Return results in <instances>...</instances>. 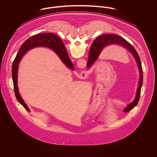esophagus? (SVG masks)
I'll use <instances>...</instances> for the list:
<instances>
[{"mask_svg":"<svg viewBox=\"0 0 157 157\" xmlns=\"http://www.w3.org/2000/svg\"><path fill=\"white\" fill-rule=\"evenodd\" d=\"M84 74H86V72H84Z\"/></svg>","mask_w":157,"mask_h":157,"instance_id":"1","label":"esophagus"}]
</instances>
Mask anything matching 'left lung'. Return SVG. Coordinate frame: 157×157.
Segmentation results:
<instances>
[{
    "instance_id": "1",
    "label": "left lung",
    "mask_w": 157,
    "mask_h": 157,
    "mask_svg": "<svg viewBox=\"0 0 157 157\" xmlns=\"http://www.w3.org/2000/svg\"><path fill=\"white\" fill-rule=\"evenodd\" d=\"M119 45L125 48L134 56L135 61L136 62L138 67L140 71V81L138 83V88L136 90V97L134 100L127 105V107L123 111L124 112L130 111L132 108L138 104L140 100L141 90L142 87L143 82V71H142L141 62L140 56L132 45H131L125 39L117 35L112 34H105L98 36L95 39L91 45L88 55V60L86 65V67L88 69L92 67V65L97 61L101 53L104 48L107 46L111 45Z\"/></svg>"
}]
</instances>
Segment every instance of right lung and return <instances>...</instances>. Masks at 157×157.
<instances>
[{
  "label": "right lung",
  "instance_id": "right-lung-1",
  "mask_svg": "<svg viewBox=\"0 0 157 157\" xmlns=\"http://www.w3.org/2000/svg\"><path fill=\"white\" fill-rule=\"evenodd\" d=\"M36 47H46L52 49L58 56L60 59L68 68L74 70V65L70 59L65 46L62 40L52 33H42L28 39L21 46L12 64V76L13 82L14 92L17 101L29 112L30 109L21 97L17 86V72L19 64L23 55Z\"/></svg>",
  "mask_w": 157,
  "mask_h": 157
}]
</instances>
